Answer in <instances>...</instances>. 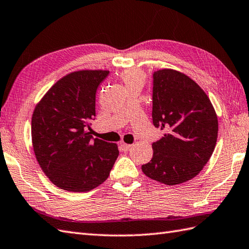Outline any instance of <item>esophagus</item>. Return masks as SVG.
<instances>
[{"label": "esophagus", "mask_w": 249, "mask_h": 249, "mask_svg": "<svg viewBox=\"0 0 249 249\" xmlns=\"http://www.w3.org/2000/svg\"><path fill=\"white\" fill-rule=\"evenodd\" d=\"M120 149H121V151H122V152H124V153H127V152H128L129 151V149H130V147H131V145H130V144H127V143H125V142H120Z\"/></svg>", "instance_id": "34e87169"}]
</instances>
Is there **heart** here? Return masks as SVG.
Returning <instances> with one entry per match:
<instances>
[{"label":"heart","mask_w":249,"mask_h":249,"mask_svg":"<svg viewBox=\"0 0 249 249\" xmlns=\"http://www.w3.org/2000/svg\"><path fill=\"white\" fill-rule=\"evenodd\" d=\"M121 78L124 82L126 88L128 89L137 84L143 85L144 82H145V74L140 69H130V70L122 72Z\"/></svg>","instance_id":"b5f03b06"}]
</instances>
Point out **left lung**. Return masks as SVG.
I'll return each instance as SVG.
<instances>
[{"label": "left lung", "mask_w": 249, "mask_h": 249, "mask_svg": "<svg viewBox=\"0 0 249 249\" xmlns=\"http://www.w3.org/2000/svg\"><path fill=\"white\" fill-rule=\"evenodd\" d=\"M153 123L166 129L142 165L147 177L169 186L186 182L204 169L214 151L218 122L205 91L186 74L163 69L153 74Z\"/></svg>", "instance_id": "8db88e82"}]
</instances>
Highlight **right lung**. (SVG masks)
<instances>
[{"label":"right lung","instance_id":"obj_1","mask_svg":"<svg viewBox=\"0 0 249 249\" xmlns=\"http://www.w3.org/2000/svg\"><path fill=\"white\" fill-rule=\"evenodd\" d=\"M109 71L82 70L59 79L46 92L32 118L35 156L56 187L87 192L109 176L118 145L91 136L95 94Z\"/></svg>","mask_w":249,"mask_h":249}]
</instances>
